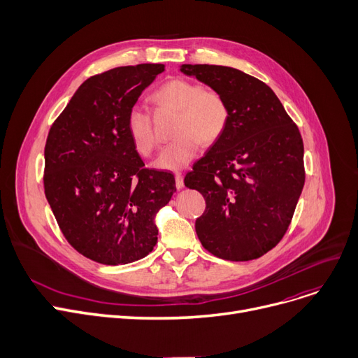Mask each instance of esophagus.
I'll return each mask as SVG.
<instances>
[{
	"label": "esophagus",
	"instance_id": "1",
	"mask_svg": "<svg viewBox=\"0 0 358 358\" xmlns=\"http://www.w3.org/2000/svg\"><path fill=\"white\" fill-rule=\"evenodd\" d=\"M176 185H177L178 190L182 189V187H184V178H182V176H181L180 173L176 174Z\"/></svg>",
	"mask_w": 358,
	"mask_h": 358
}]
</instances>
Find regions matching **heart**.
<instances>
[{"label":"heart","instance_id":"b5f03b06","mask_svg":"<svg viewBox=\"0 0 358 358\" xmlns=\"http://www.w3.org/2000/svg\"><path fill=\"white\" fill-rule=\"evenodd\" d=\"M159 107L178 110L174 127L177 136L166 145L155 161V166L176 171L196 157L200 143H215L227 129L229 107L215 90L204 88L190 80H171L161 85L152 97ZM131 145L142 157H150L158 146V138L149 113L139 106L131 107L126 117Z\"/></svg>","mask_w":358,"mask_h":358}]
</instances>
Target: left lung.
Instances as JSON below:
<instances>
[{
	"instance_id": "obj_1",
	"label": "left lung",
	"mask_w": 358,
	"mask_h": 358,
	"mask_svg": "<svg viewBox=\"0 0 358 358\" xmlns=\"http://www.w3.org/2000/svg\"><path fill=\"white\" fill-rule=\"evenodd\" d=\"M229 107L222 136L185 176L206 210L196 220L201 245L228 261H250L285 236L305 184L303 141L274 91L231 66L181 65Z\"/></svg>"
}]
</instances>
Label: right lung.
<instances>
[{
  "label": "right lung",
  "instance_id": "right-lung-1",
  "mask_svg": "<svg viewBox=\"0 0 358 358\" xmlns=\"http://www.w3.org/2000/svg\"><path fill=\"white\" fill-rule=\"evenodd\" d=\"M162 64L119 66L75 91L45 146V194L59 228L84 257L106 266L138 261L158 241L155 216L176 178L145 168L126 117Z\"/></svg>",
  "mask_w": 358,
  "mask_h": 358
}]
</instances>
